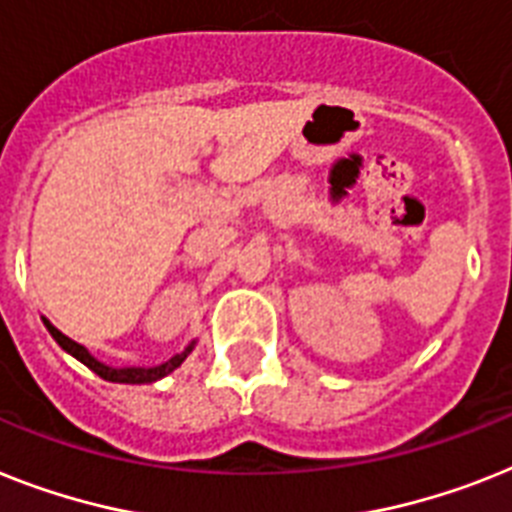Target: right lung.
Returning a JSON list of instances; mask_svg holds the SVG:
<instances>
[{
	"instance_id": "1",
	"label": "right lung",
	"mask_w": 512,
	"mask_h": 512,
	"mask_svg": "<svg viewBox=\"0 0 512 512\" xmlns=\"http://www.w3.org/2000/svg\"><path fill=\"white\" fill-rule=\"evenodd\" d=\"M46 329H49V335L54 337V340L59 342V348L67 350L70 356L78 358L83 366H88V369L94 371V374H99L101 379H107V382H120V384H151V382H159L162 377H167V374H172V371L180 366V363L185 361V358L190 356V350L196 348V340L190 342L188 348L183 350V353H177V356L167 358L164 363H156V366H107L104 361H99V358H94L91 353H88V348H83L80 342L70 340L67 335H62L57 327H54L49 319H44Z\"/></svg>"
}]
</instances>
